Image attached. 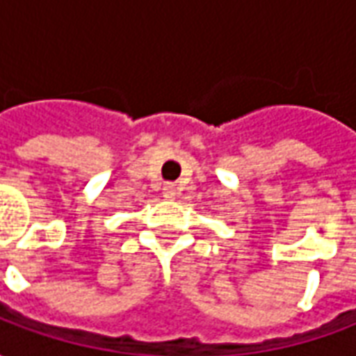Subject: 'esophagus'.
Wrapping results in <instances>:
<instances>
[{
    "label": "esophagus",
    "mask_w": 356,
    "mask_h": 356,
    "mask_svg": "<svg viewBox=\"0 0 356 356\" xmlns=\"http://www.w3.org/2000/svg\"><path fill=\"white\" fill-rule=\"evenodd\" d=\"M175 194H177V186L175 185H170V183H168V185L163 186V196H165V198H175Z\"/></svg>",
    "instance_id": "1"
}]
</instances>
